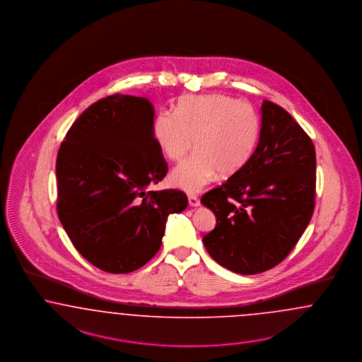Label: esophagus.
<instances>
[{
    "mask_svg": "<svg viewBox=\"0 0 362 362\" xmlns=\"http://www.w3.org/2000/svg\"><path fill=\"white\" fill-rule=\"evenodd\" d=\"M188 204H189L191 207H199V206H201V201H199V198L195 197V195H188Z\"/></svg>",
    "mask_w": 362,
    "mask_h": 362,
    "instance_id": "1",
    "label": "esophagus"
}]
</instances>
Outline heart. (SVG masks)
<instances>
[{
  "label": "heart",
  "mask_w": 362,
  "mask_h": 362,
  "mask_svg": "<svg viewBox=\"0 0 362 362\" xmlns=\"http://www.w3.org/2000/svg\"><path fill=\"white\" fill-rule=\"evenodd\" d=\"M153 136L167 159L180 161L170 176L175 187L199 191L218 173L240 171L256 151L260 121L253 107L230 95H188L177 102L176 112L161 110L153 121Z\"/></svg>",
  "instance_id": "obj_1"
}]
</instances>
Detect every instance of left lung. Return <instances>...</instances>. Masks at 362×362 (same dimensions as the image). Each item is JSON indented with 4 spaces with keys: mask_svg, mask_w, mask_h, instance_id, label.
I'll list each match as a JSON object with an SVG mask.
<instances>
[{
    "mask_svg": "<svg viewBox=\"0 0 362 362\" xmlns=\"http://www.w3.org/2000/svg\"><path fill=\"white\" fill-rule=\"evenodd\" d=\"M315 170L307 133L283 107L262 101L255 153L201 199L217 219L203 237L209 255L241 275L261 274L284 260L313 217Z\"/></svg>",
    "mask_w": 362,
    "mask_h": 362,
    "instance_id": "1",
    "label": "left lung"
}]
</instances>
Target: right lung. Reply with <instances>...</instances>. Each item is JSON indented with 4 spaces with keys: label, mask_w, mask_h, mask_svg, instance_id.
<instances>
[{
    "label": "right lung",
    "mask_w": 362,
    "mask_h": 362,
    "mask_svg": "<svg viewBox=\"0 0 362 362\" xmlns=\"http://www.w3.org/2000/svg\"><path fill=\"white\" fill-rule=\"evenodd\" d=\"M153 117L148 98L109 95L78 117L59 148V219L76 250L109 274L151 260L168 216L187 207L179 189L148 191L168 171Z\"/></svg>",
    "instance_id": "right-lung-1"
}]
</instances>
